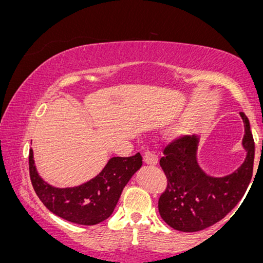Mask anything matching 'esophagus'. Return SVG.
Instances as JSON below:
<instances>
[{
  "mask_svg": "<svg viewBox=\"0 0 263 263\" xmlns=\"http://www.w3.org/2000/svg\"><path fill=\"white\" fill-rule=\"evenodd\" d=\"M143 161L148 163V165L154 166V165H157V163H158L159 158H158V155L154 153V152L146 151V152H144V154H143Z\"/></svg>",
  "mask_w": 263,
  "mask_h": 263,
  "instance_id": "1",
  "label": "esophagus"
}]
</instances>
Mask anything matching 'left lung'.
Here are the masks:
<instances>
[{
  "mask_svg": "<svg viewBox=\"0 0 263 263\" xmlns=\"http://www.w3.org/2000/svg\"><path fill=\"white\" fill-rule=\"evenodd\" d=\"M245 122L243 147L247 158L234 173L223 178L209 177L197 162L198 140L180 136L167 144L160 166L167 178L159 198V212L171 228L185 233L203 230L224 218L242 199L253 177L255 144L249 121Z\"/></svg>",
  "mask_w": 263,
  "mask_h": 263,
  "instance_id": "obj_1",
  "label": "left lung"
}]
</instances>
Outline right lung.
<instances>
[{
    "label": "right lung",
    "mask_w": 263,
    "mask_h": 263,
    "mask_svg": "<svg viewBox=\"0 0 263 263\" xmlns=\"http://www.w3.org/2000/svg\"><path fill=\"white\" fill-rule=\"evenodd\" d=\"M29 177L43 204L53 214L68 222L95 226L112 214L123 187L141 165L142 157L111 158L98 176L76 187L58 189L45 182L36 172L33 151H29Z\"/></svg>",
    "instance_id": "right-lung-1"
}]
</instances>
